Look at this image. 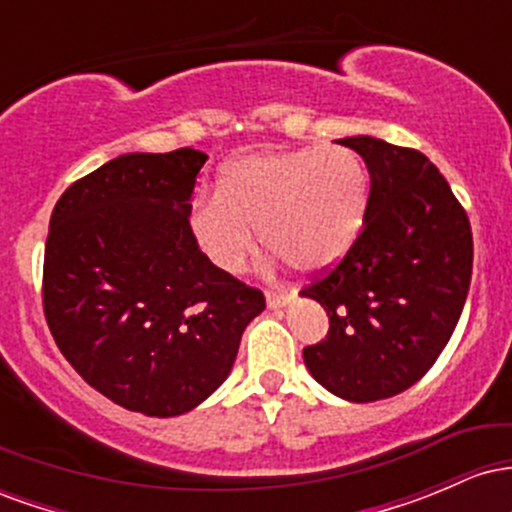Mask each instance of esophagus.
<instances>
[{"label":"esophagus","instance_id":"obj_1","mask_svg":"<svg viewBox=\"0 0 512 512\" xmlns=\"http://www.w3.org/2000/svg\"><path fill=\"white\" fill-rule=\"evenodd\" d=\"M291 303V293H276V291H267V305L269 308H286Z\"/></svg>","mask_w":512,"mask_h":512}]
</instances>
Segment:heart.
Here are the masks:
<instances>
[{
  "mask_svg": "<svg viewBox=\"0 0 512 512\" xmlns=\"http://www.w3.org/2000/svg\"><path fill=\"white\" fill-rule=\"evenodd\" d=\"M368 175L346 146H301L233 158L216 192L190 209V233L223 274H238L257 248L301 272H325L351 250L363 226Z\"/></svg>",
  "mask_w": 512,
  "mask_h": 512,
  "instance_id": "b5f03b06",
  "label": "heart"
}]
</instances>
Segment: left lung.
Wrapping results in <instances>:
<instances>
[{
    "label": "left lung",
    "instance_id": "obj_1",
    "mask_svg": "<svg viewBox=\"0 0 512 512\" xmlns=\"http://www.w3.org/2000/svg\"><path fill=\"white\" fill-rule=\"evenodd\" d=\"M366 163L363 231L303 298L330 315L305 346L310 375L332 395L366 404L409 390L450 342L472 281V228L448 180L424 154L358 134L339 139Z\"/></svg>",
    "mask_w": 512,
    "mask_h": 512
}]
</instances>
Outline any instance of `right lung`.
<instances>
[{
	"mask_svg": "<svg viewBox=\"0 0 512 512\" xmlns=\"http://www.w3.org/2000/svg\"><path fill=\"white\" fill-rule=\"evenodd\" d=\"M207 154H122L55 204L43 305L93 390L146 416H180L221 387L262 291L223 274L190 233Z\"/></svg>",
	"mask_w": 512,
	"mask_h": 512,
	"instance_id": "obj_1",
	"label": "right lung"
}]
</instances>
